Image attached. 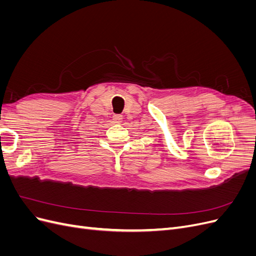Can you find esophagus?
Instances as JSON below:
<instances>
[{
  "label": "esophagus",
  "mask_w": 256,
  "mask_h": 256,
  "mask_svg": "<svg viewBox=\"0 0 256 256\" xmlns=\"http://www.w3.org/2000/svg\"><path fill=\"white\" fill-rule=\"evenodd\" d=\"M113 120H115V122H122V115L120 114H115L113 116Z\"/></svg>",
  "instance_id": "esophagus-1"
}]
</instances>
